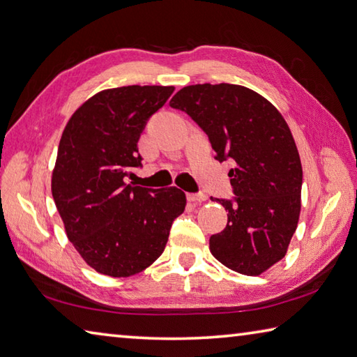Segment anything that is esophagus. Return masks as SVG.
<instances>
[{
  "mask_svg": "<svg viewBox=\"0 0 357 357\" xmlns=\"http://www.w3.org/2000/svg\"><path fill=\"white\" fill-rule=\"evenodd\" d=\"M188 200L192 202V204H200V202L206 200V194L204 192H197V194H188Z\"/></svg>",
  "mask_w": 357,
  "mask_h": 357,
  "instance_id": "34e87169",
  "label": "esophagus"
}]
</instances>
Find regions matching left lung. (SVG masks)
I'll return each instance as SVG.
<instances>
[{"label":"left lung","mask_w":357,"mask_h":357,"mask_svg":"<svg viewBox=\"0 0 357 357\" xmlns=\"http://www.w3.org/2000/svg\"><path fill=\"white\" fill-rule=\"evenodd\" d=\"M171 107L204 130L216 160L231 158L234 202L220 200L227 227L210 238L213 257L242 275H261L284 258L297 230L303 169L283 115L247 86L197 84L181 89Z\"/></svg>","instance_id":"obj_1"}]
</instances>
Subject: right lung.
I'll return each instance as SVG.
<instances>
[{"label":"right lung","instance_id":"add662e5","mask_svg":"<svg viewBox=\"0 0 357 357\" xmlns=\"http://www.w3.org/2000/svg\"><path fill=\"white\" fill-rule=\"evenodd\" d=\"M174 86L129 85L86 99L66 123L51 191L66 236L91 268L126 278L163 253L171 225L185 211L178 188L147 190L124 177L141 166L138 139Z\"/></svg>","mask_w":357,"mask_h":357}]
</instances>
